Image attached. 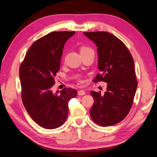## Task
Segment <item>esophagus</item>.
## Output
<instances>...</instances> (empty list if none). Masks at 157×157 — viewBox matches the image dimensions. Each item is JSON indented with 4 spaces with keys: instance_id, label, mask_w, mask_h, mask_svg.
Here are the masks:
<instances>
[{
    "instance_id": "obj_1",
    "label": "esophagus",
    "mask_w": 157,
    "mask_h": 157,
    "mask_svg": "<svg viewBox=\"0 0 157 157\" xmlns=\"http://www.w3.org/2000/svg\"><path fill=\"white\" fill-rule=\"evenodd\" d=\"M86 94V92H85L84 90H79V91L78 92V95H79V96H83V95H85Z\"/></svg>"
}]
</instances>
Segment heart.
I'll use <instances>...</instances> for the list:
<instances>
[{
    "mask_svg": "<svg viewBox=\"0 0 157 157\" xmlns=\"http://www.w3.org/2000/svg\"><path fill=\"white\" fill-rule=\"evenodd\" d=\"M88 49H90V48H88V47H82V48H81V50H88ZM77 79H78V82L79 83H82L84 82L81 77H78Z\"/></svg>",
    "mask_w": 157,
    "mask_h": 157,
    "instance_id": "obj_1",
    "label": "heart"
}]
</instances>
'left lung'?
<instances>
[{"label":"left lung","instance_id":"obj_1","mask_svg":"<svg viewBox=\"0 0 157 157\" xmlns=\"http://www.w3.org/2000/svg\"><path fill=\"white\" fill-rule=\"evenodd\" d=\"M98 47V68L94 82L107 83L103 96L91 91L94 103L90 116L96 124L109 126L122 121L132 106L137 86L134 62L122 40L108 32H84Z\"/></svg>","mask_w":157,"mask_h":157}]
</instances>
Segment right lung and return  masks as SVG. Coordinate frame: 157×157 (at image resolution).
Listing matches in <instances>:
<instances>
[{
  "mask_svg": "<svg viewBox=\"0 0 157 157\" xmlns=\"http://www.w3.org/2000/svg\"><path fill=\"white\" fill-rule=\"evenodd\" d=\"M75 31H54L36 40L28 50L20 67L21 99L28 114L37 124L55 129L67 118L68 103L77 90L64 88L54 94L52 88L60 69L65 42Z\"/></svg>",
  "mask_w": 157,
  "mask_h": 157,
  "instance_id": "add662e5",
  "label": "right lung"
}]
</instances>
